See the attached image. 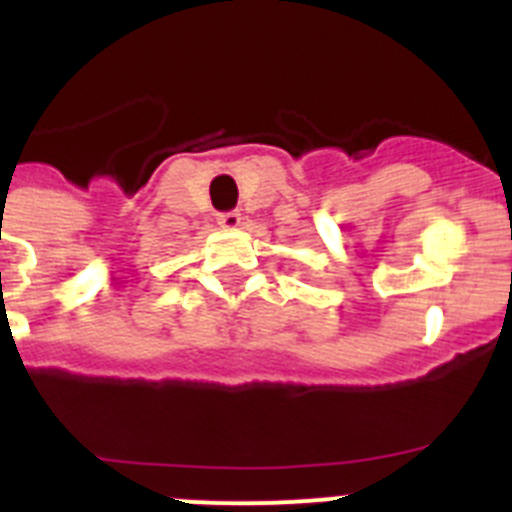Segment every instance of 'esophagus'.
<instances>
[{
  "mask_svg": "<svg viewBox=\"0 0 512 512\" xmlns=\"http://www.w3.org/2000/svg\"><path fill=\"white\" fill-rule=\"evenodd\" d=\"M217 223L223 225V228H238V223H241V212L238 210L220 212V215H217Z\"/></svg>",
  "mask_w": 512,
  "mask_h": 512,
  "instance_id": "1",
  "label": "esophagus"
}]
</instances>
